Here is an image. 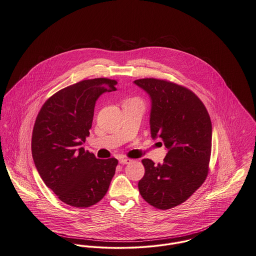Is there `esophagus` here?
Returning <instances> with one entry per match:
<instances>
[{
  "mask_svg": "<svg viewBox=\"0 0 256 256\" xmlns=\"http://www.w3.org/2000/svg\"><path fill=\"white\" fill-rule=\"evenodd\" d=\"M132 162V160H130V158H120L119 160V163L120 164H129V163Z\"/></svg>",
  "mask_w": 256,
  "mask_h": 256,
  "instance_id": "esophagus-1",
  "label": "esophagus"
}]
</instances>
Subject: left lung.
<instances>
[{
  "label": "left lung",
  "mask_w": 256,
  "mask_h": 256,
  "mask_svg": "<svg viewBox=\"0 0 256 256\" xmlns=\"http://www.w3.org/2000/svg\"><path fill=\"white\" fill-rule=\"evenodd\" d=\"M134 83L152 100L150 133L162 140L168 152L162 164L144 158L139 181L142 198L158 210H170L204 184L210 170L212 125L198 96L186 87L156 78Z\"/></svg>",
  "instance_id": "obj_1"
}]
</instances>
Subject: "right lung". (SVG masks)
Returning <instances> with one entry per match:
<instances>
[{"label": "right lung", "mask_w": 256, "mask_h": 256, "mask_svg": "<svg viewBox=\"0 0 256 256\" xmlns=\"http://www.w3.org/2000/svg\"><path fill=\"white\" fill-rule=\"evenodd\" d=\"M116 80L94 78L60 90L41 108L31 150L42 180L73 208H89L106 194L116 174L114 158L98 160L81 146L90 135L98 98L116 91Z\"/></svg>", "instance_id": "obj_1"}]
</instances>
